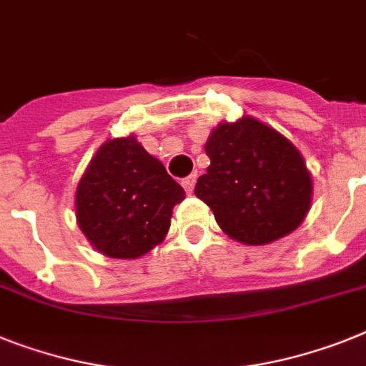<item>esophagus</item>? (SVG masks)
I'll use <instances>...</instances> for the list:
<instances>
[{
  "label": "esophagus",
  "instance_id": "obj_1",
  "mask_svg": "<svg viewBox=\"0 0 366 366\" xmlns=\"http://www.w3.org/2000/svg\"><path fill=\"white\" fill-rule=\"evenodd\" d=\"M195 182H197V174H189L188 178H184L182 186H184V189H186V193H189V195H192L193 188H195Z\"/></svg>",
  "mask_w": 366,
  "mask_h": 366
}]
</instances>
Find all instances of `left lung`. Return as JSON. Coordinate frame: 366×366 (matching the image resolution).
<instances>
[{"mask_svg": "<svg viewBox=\"0 0 366 366\" xmlns=\"http://www.w3.org/2000/svg\"><path fill=\"white\" fill-rule=\"evenodd\" d=\"M210 167L195 195L214 212L232 240L266 245L302 225L312 201V180L300 150L253 117L221 122L208 137Z\"/></svg>", "mask_w": 366, "mask_h": 366, "instance_id": "1", "label": "left lung"}]
</instances>
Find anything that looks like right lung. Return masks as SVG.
Masks as SVG:
<instances>
[{"label": "right lung", "mask_w": 366, "mask_h": 366, "mask_svg": "<svg viewBox=\"0 0 366 366\" xmlns=\"http://www.w3.org/2000/svg\"><path fill=\"white\" fill-rule=\"evenodd\" d=\"M182 186L136 136L106 141L76 189V219L91 244L112 259H139L162 244Z\"/></svg>", "instance_id": "right-lung-1"}]
</instances>
